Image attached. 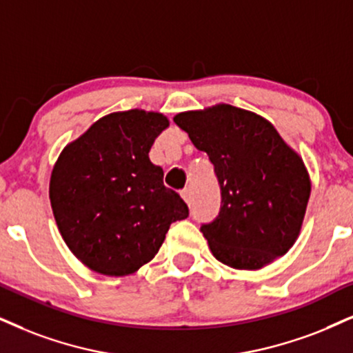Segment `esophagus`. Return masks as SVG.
<instances>
[{"label":"esophagus","instance_id":"esophagus-1","mask_svg":"<svg viewBox=\"0 0 353 353\" xmlns=\"http://www.w3.org/2000/svg\"><path fill=\"white\" fill-rule=\"evenodd\" d=\"M181 197H182V200H184L187 205H190L192 203V192H190V189L182 190L181 192Z\"/></svg>","mask_w":353,"mask_h":353}]
</instances>
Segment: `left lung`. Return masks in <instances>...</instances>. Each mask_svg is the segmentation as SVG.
Segmentation results:
<instances>
[{
  "label": "left lung",
  "mask_w": 353,
  "mask_h": 353,
  "mask_svg": "<svg viewBox=\"0 0 353 353\" xmlns=\"http://www.w3.org/2000/svg\"><path fill=\"white\" fill-rule=\"evenodd\" d=\"M208 154L221 189L220 215L200 226L213 257L257 270L290 251L301 233L311 177L298 151L252 110L215 104L174 115Z\"/></svg>",
  "instance_id": "1"
}]
</instances>
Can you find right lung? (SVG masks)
I'll list each match as a JSON object with an SVG mask.
<instances>
[{"label": "right lung", "mask_w": 353, "mask_h": 353, "mask_svg": "<svg viewBox=\"0 0 353 353\" xmlns=\"http://www.w3.org/2000/svg\"><path fill=\"white\" fill-rule=\"evenodd\" d=\"M164 114L132 109L96 120L53 164L48 197L65 244L88 269L125 276L158 254L189 208L150 161Z\"/></svg>", "instance_id": "1"}]
</instances>
